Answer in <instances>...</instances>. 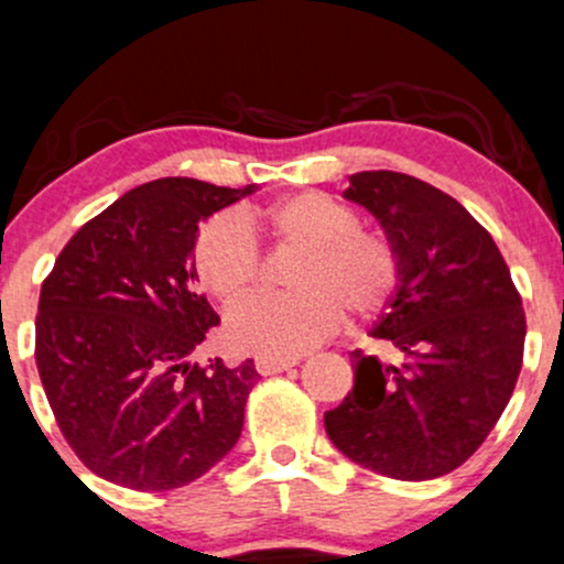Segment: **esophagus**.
Instances as JSON below:
<instances>
[{
	"instance_id": "1",
	"label": "esophagus",
	"mask_w": 564,
	"mask_h": 564,
	"mask_svg": "<svg viewBox=\"0 0 564 564\" xmlns=\"http://www.w3.org/2000/svg\"><path fill=\"white\" fill-rule=\"evenodd\" d=\"M294 365H300L297 357H257V370L262 372V376H275V372H283V370H292Z\"/></svg>"
}]
</instances>
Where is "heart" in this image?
<instances>
[{"instance_id":"obj_1","label":"heart","mask_w":564,"mask_h":564,"mask_svg":"<svg viewBox=\"0 0 564 564\" xmlns=\"http://www.w3.org/2000/svg\"><path fill=\"white\" fill-rule=\"evenodd\" d=\"M278 242L305 251L292 275L300 294H257L227 313L235 348L267 357H297L343 322L370 318L389 305L402 283V259L383 232L361 227L359 213L324 192L278 199L259 213ZM194 267L207 292L221 302L246 297L259 281V246L246 221L216 216L199 229Z\"/></svg>"}]
</instances>
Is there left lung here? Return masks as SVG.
Returning a JSON list of instances; mask_svg holds the SVG:
<instances>
[{
    "instance_id": "8db88e82",
    "label": "left lung",
    "mask_w": 564,
    "mask_h": 564,
    "mask_svg": "<svg viewBox=\"0 0 564 564\" xmlns=\"http://www.w3.org/2000/svg\"><path fill=\"white\" fill-rule=\"evenodd\" d=\"M343 197L370 210L400 251L402 283L372 337L402 359L351 351L354 389L324 426L367 470L446 476L476 454L517 387L527 322L511 270L481 224L419 177L357 173Z\"/></svg>"
}]
</instances>
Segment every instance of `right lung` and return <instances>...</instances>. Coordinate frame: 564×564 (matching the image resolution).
Returning <instances> with one entry per match:
<instances>
[{"instance_id": "1", "label": "right lung", "mask_w": 564, "mask_h": 564, "mask_svg": "<svg viewBox=\"0 0 564 564\" xmlns=\"http://www.w3.org/2000/svg\"><path fill=\"white\" fill-rule=\"evenodd\" d=\"M257 192L194 177L142 183L86 221L43 281L40 381L58 430L105 481L177 489L235 448L259 372L192 361L218 324L197 292L199 221Z\"/></svg>"}]
</instances>
